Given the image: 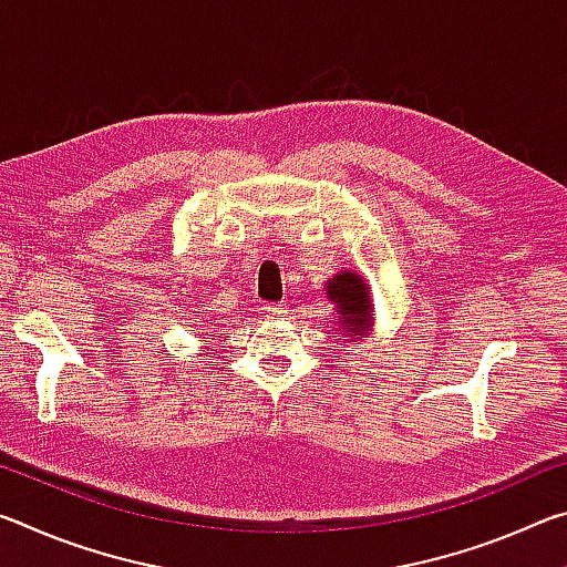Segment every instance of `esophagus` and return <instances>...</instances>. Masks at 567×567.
<instances>
[{
    "label": "esophagus",
    "instance_id": "34e87169",
    "mask_svg": "<svg viewBox=\"0 0 567 567\" xmlns=\"http://www.w3.org/2000/svg\"><path fill=\"white\" fill-rule=\"evenodd\" d=\"M265 312L270 315V318H282V315H287V305L270 302V305H265Z\"/></svg>",
    "mask_w": 567,
    "mask_h": 567
}]
</instances>
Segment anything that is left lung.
<instances>
[{
    "label": "left lung",
    "mask_w": 567,
    "mask_h": 567,
    "mask_svg": "<svg viewBox=\"0 0 567 567\" xmlns=\"http://www.w3.org/2000/svg\"><path fill=\"white\" fill-rule=\"evenodd\" d=\"M328 297L332 302H338L342 330L350 332V338L354 332H360L362 328H368L370 310H372L370 287L364 285L360 275L342 272L334 277V280L328 282Z\"/></svg>",
    "instance_id": "left-lung-1"
}]
</instances>
